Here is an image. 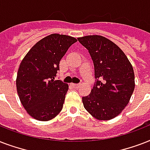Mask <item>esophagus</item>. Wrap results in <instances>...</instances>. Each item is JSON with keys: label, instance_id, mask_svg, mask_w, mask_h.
Listing matches in <instances>:
<instances>
[{"label": "esophagus", "instance_id": "1", "mask_svg": "<svg viewBox=\"0 0 150 150\" xmlns=\"http://www.w3.org/2000/svg\"><path fill=\"white\" fill-rule=\"evenodd\" d=\"M72 86H73V87H74V88H75V89H78V88H79V87L80 86V84H76V83H73Z\"/></svg>", "mask_w": 150, "mask_h": 150}]
</instances>
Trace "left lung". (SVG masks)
<instances>
[{"mask_svg":"<svg viewBox=\"0 0 150 150\" xmlns=\"http://www.w3.org/2000/svg\"><path fill=\"white\" fill-rule=\"evenodd\" d=\"M78 40L91 56L96 79L90 94L82 97L85 109L98 120H110L121 114L132 95V65L124 52L103 36H86Z\"/></svg>","mask_w":150,"mask_h":150,"instance_id":"left-lung-1","label":"left lung"}]
</instances>
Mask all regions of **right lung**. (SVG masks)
Wrapping results in <instances>:
<instances>
[{"label":"right lung","mask_w":150,"mask_h":150,"mask_svg":"<svg viewBox=\"0 0 150 150\" xmlns=\"http://www.w3.org/2000/svg\"><path fill=\"white\" fill-rule=\"evenodd\" d=\"M77 40L51 34L30 49L20 64L16 87L20 101L27 113L38 121H49L60 113L68 85L54 80L59 63Z\"/></svg>","instance_id":"add662e5"}]
</instances>
